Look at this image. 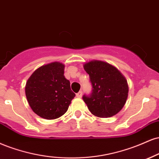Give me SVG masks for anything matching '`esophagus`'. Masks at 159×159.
I'll return each instance as SVG.
<instances>
[{"mask_svg":"<svg viewBox=\"0 0 159 159\" xmlns=\"http://www.w3.org/2000/svg\"><path fill=\"white\" fill-rule=\"evenodd\" d=\"M82 94H83V93H82V91H79V92L78 93H76V98H81L82 97Z\"/></svg>","mask_w":159,"mask_h":159,"instance_id":"obj_1","label":"esophagus"}]
</instances>
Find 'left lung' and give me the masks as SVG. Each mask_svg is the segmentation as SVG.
I'll use <instances>...</instances> for the list:
<instances>
[{"label":"left lung","mask_w":159,"mask_h":159,"mask_svg":"<svg viewBox=\"0 0 159 159\" xmlns=\"http://www.w3.org/2000/svg\"><path fill=\"white\" fill-rule=\"evenodd\" d=\"M92 86L89 95L83 99L89 111L100 117H110L122 109L128 97L127 81L116 68L102 61L84 65Z\"/></svg>","instance_id":"obj_1"}]
</instances>
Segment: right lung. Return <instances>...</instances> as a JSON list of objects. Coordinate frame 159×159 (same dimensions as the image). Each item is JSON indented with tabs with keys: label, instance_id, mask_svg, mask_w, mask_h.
Returning a JSON list of instances; mask_svg holds the SVG:
<instances>
[{
	"label": "right lung",
	"instance_id": "add662e5",
	"mask_svg": "<svg viewBox=\"0 0 159 159\" xmlns=\"http://www.w3.org/2000/svg\"><path fill=\"white\" fill-rule=\"evenodd\" d=\"M65 65L52 62L33 73L26 84L25 94L32 110L48 120L61 117L68 111L75 94L64 76Z\"/></svg>",
	"mask_w": 159,
	"mask_h": 159
}]
</instances>
